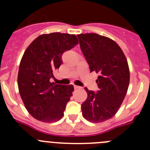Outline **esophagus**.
Listing matches in <instances>:
<instances>
[{"label":"esophagus","instance_id":"1","mask_svg":"<svg viewBox=\"0 0 150 150\" xmlns=\"http://www.w3.org/2000/svg\"><path fill=\"white\" fill-rule=\"evenodd\" d=\"M74 88L75 89H80V88H81V86H74Z\"/></svg>","mask_w":150,"mask_h":150}]
</instances>
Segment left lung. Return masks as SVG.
<instances>
[{
	"label": "left lung",
	"mask_w": 150,
	"mask_h": 150,
	"mask_svg": "<svg viewBox=\"0 0 150 150\" xmlns=\"http://www.w3.org/2000/svg\"><path fill=\"white\" fill-rule=\"evenodd\" d=\"M81 49L91 72L99 73L96 93L85 88L87 99L81 104L86 120L102 122L116 114L126 95L130 81L128 62L112 39L96 33L78 35Z\"/></svg>",
	"instance_id": "left-lung-1"
}]
</instances>
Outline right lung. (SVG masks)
Masks as SVG:
<instances>
[{"label": "right lung", "mask_w": 150, "mask_h": 150, "mask_svg": "<svg viewBox=\"0 0 150 150\" xmlns=\"http://www.w3.org/2000/svg\"><path fill=\"white\" fill-rule=\"evenodd\" d=\"M78 43L75 35L53 33L35 39L19 64L18 88L25 108L34 118L44 122L58 121L72 96V85L50 82L62 64V56Z\"/></svg>", "instance_id": "obj_1"}]
</instances>
